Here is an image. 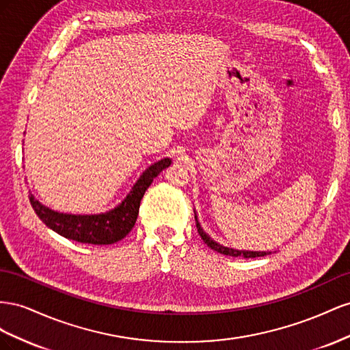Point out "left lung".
<instances>
[{
    "label": "left lung",
    "instance_id": "left-lung-1",
    "mask_svg": "<svg viewBox=\"0 0 350 350\" xmlns=\"http://www.w3.org/2000/svg\"><path fill=\"white\" fill-rule=\"evenodd\" d=\"M195 219H196V227H198V233H199V236H201V237H202V241H204L209 247L214 249L215 252H219V254H223V255H228V256H243V258H256V256H265V255H268V254H271V252L237 251V249L226 247V246H223V245H219V243L214 242L213 239L209 237V236L204 232V228L201 227V224H199V221H198V217H196V214H195Z\"/></svg>",
    "mask_w": 350,
    "mask_h": 350
}]
</instances>
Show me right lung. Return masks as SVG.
Instances as JSON below:
<instances>
[{
	"label": "right lung",
	"mask_w": 350,
	"mask_h": 350,
	"mask_svg": "<svg viewBox=\"0 0 350 350\" xmlns=\"http://www.w3.org/2000/svg\"><path fill=\"white\" fill-rule=\"evenodd\" d=\"M170 164H172V159L164 158L146 168L142 176L139 177V180L133 185L131 193L124 198V201L111 211L104 214H63L44 206L41 202L36 201L33 195H29V199H31V205L35 209L36 215L42 219V223H45L46 227L59 236L81 243L111 245L122 241L132 230L146 189Z\"/></svg>",
	"instance_id": "add662e5"
}]
</instances>
